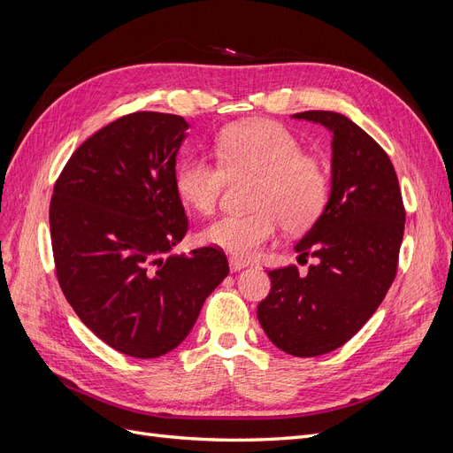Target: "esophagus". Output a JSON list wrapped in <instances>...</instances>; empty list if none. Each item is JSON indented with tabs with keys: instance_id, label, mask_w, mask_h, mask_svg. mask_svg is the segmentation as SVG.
<instances>
[{
	"instance_id": "1",
	"label": "esophagus",
	"mask_w": 453,
	"mask_h": 453,
	"mask_svg": "<svg viewBox=\"0 0 453 453\" xmlns=\"http://www.w3.org/2000/svg\"><path fill=\"white\" fill-rule=\"evenodd\" d=\"M244 267H248V261H244L241 257H229V269H231V273H237V271H241Z\"/></svg>"
}]
</instances>
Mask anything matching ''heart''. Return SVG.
<instances>
[{
	"instance_id": "1",
	"label": "heart",
	"mask_w": 453,
	"mask_h": 453,
	"mask_svg": "<svg viewBox=\"0 0 453 453\" xmlns=\"http://www.w3.org/2000/svg\"><path fill=\"white\" fill-rule=\"evenodd\" d=\"M218 164L188 156L174 171V189L184 205L211 214L227 177L256 174L246 214H224L201 231V241L235 257H250L269 242L280 224L297 233L322 216L329 177L318 157L304 154L299 139L273 120L233 124L214 141Z\"/></svg>"
}]
</instances>
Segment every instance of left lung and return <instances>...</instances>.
<instances>
[{
    "label": "left lung",
    "mask_w": 453,
    "mask_h": 453,
    "mask_svg": "<svg viewBox=\"0 0 453 453\" xmlns=\"http://www.w3.org/2000/svg\"><path fill=\"white\" fill-rule=\"evenodd\" d=\"M294 119L331 134V194L296 244L316 261L306 276L296 265L269 271L271 291L257 319L271 342L297 357L333 352L367 324L395 280L404 207L395 169L369 134L344 114L304 111Z\"/></svg>",
    "instance_id": "8db88e82"
}]
</instances>
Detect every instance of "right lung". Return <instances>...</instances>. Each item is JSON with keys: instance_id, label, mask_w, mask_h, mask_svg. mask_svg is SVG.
<instances>
[{"instance_id": "right-lung-1", "label": "right lung", "mask_w": 453, "mask_h": 453, "mask_svg": "<svg viewBox=\"0 0 453 453\" xmlns=\"http://www.w3.org/2000/svg\"><path fill=\"white\" fill-rule=\"evenodd\" d=\"M186 129L177 114H126L86 139L54 184L58 282L82 324L129 357L177 348L229 273L220 248L171 254L188 231L174 189Z\"/></svg>"}]
</instances>
